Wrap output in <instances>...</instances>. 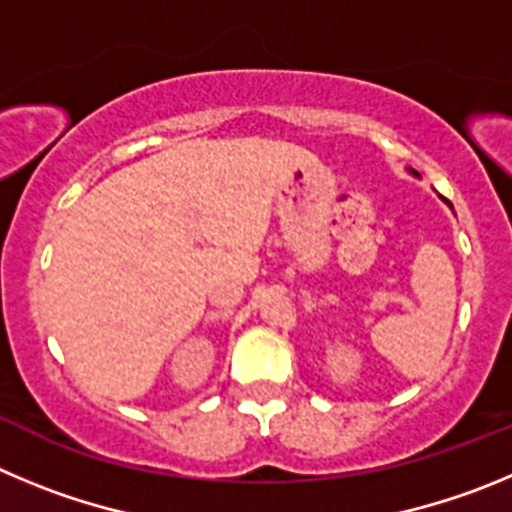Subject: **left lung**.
I'll return each instance as SVG.
<instances>
[{
  "label": "left lung",
  "instance_id": "8db88e82",
  "mask_svg": "<svg viewBox=\"0 0 512 512\" xmlns=\"http://www.w3.org/2000/svg\"><path fill=\"white\" fill-rule=\"evenodd\" d=\"M411 173H413V176H418V173H416V170H411Z\"/></svg>",
  "mask_w": 512,
  "mask_h": 512
}]
</instances>
